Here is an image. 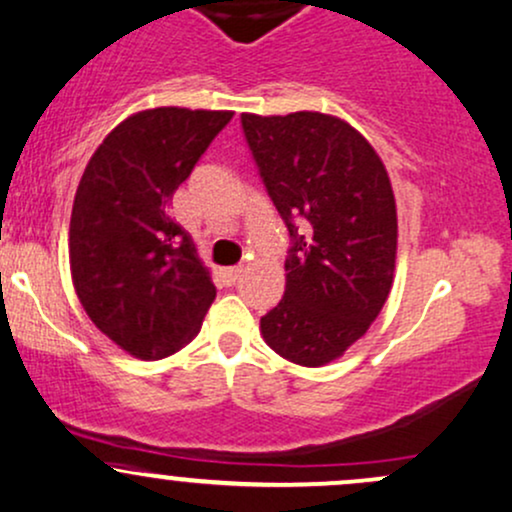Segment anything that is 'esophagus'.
Masks as SVG:
<instances>
[{"label": "esophagus", "instance_id": "obj_1", "mask_svg": "<svg viewBox=\"0 0 512 512\" xmlns=\"http://www.w3.org/2000/svg\"><path fill=\"white\" fill-rule=\"evenodd\" d=\"M240 274H243V267H228V269H223V279H226V284H235V282H238Z\"/></svg>", "mask_w": 512, "mask_h": 512}]
</instances>
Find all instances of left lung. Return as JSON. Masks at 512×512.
I'll list each match as a JSON object with an SVG mask.
<instances>
[{
	"label": "left lung",
	"mask_w": 512,
	"mask_h": 512,
	"mask_svg": "<svg viewBox=\"0 0 512 512\" xmlns=\"http://www.w3.org/2000/svg\"><path fill=\"white\" fill-rule=\"evenodd\" d=\"M240 123L291 240L284 299L262 316V335L289 362L320 367L367 333L391 291L398 223L389 174L335 116L243 114Z\"/></svg>",
	"instance_id": "1"
}]
</instances>
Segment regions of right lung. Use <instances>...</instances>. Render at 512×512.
<instances>
[{"label":"right lung","instance_id":"add662e5","mask_svg":"<svg viewBox=\"0 0 512 512\" xmlns=\"http://www.w3.org/2000/svg\"><path fill=\"white\" fill-rule=\"evenodd\" d=\"M230 119L177 106L140 111L104 138L82 174L70 218L72 282L92 323L133 357L177 352L216 299L167 206Z\"/></svg>","mask_w":512,"mask_h":512}]
</instances>
